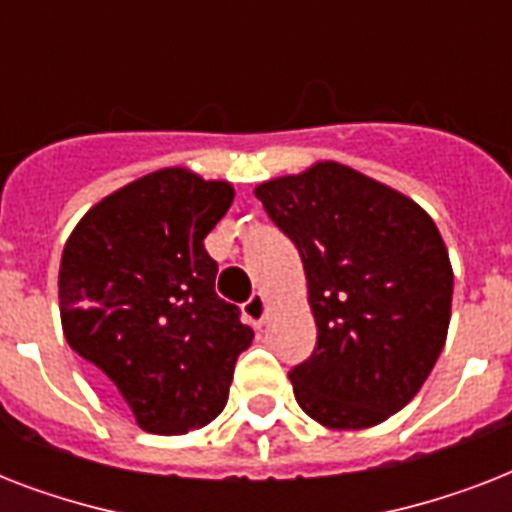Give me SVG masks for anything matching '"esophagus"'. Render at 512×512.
Wrapping results in <instances>:
<instances>
[{
	"mask_svg": "<svg viewBox=\"0 0 512 512\" xmlns=\"http://www.w3.org/2000/svg\"><path fill=\"white\" fill-rule=\"evenodd\" d=\"M244 316H247V321L252 324L255 329H260L265 324V295H252L244 303Z\"/></svg>",
	"mask_w": 512,
	"mask_h": 512,
	"instance_id": "34e87169",
	"label": "esophagus"
}]
</instances>
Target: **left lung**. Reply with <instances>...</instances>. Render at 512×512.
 <instances>
[{"mask_svg":"<svg viewBox=\"0 0 512 512\" xmlns=\"http://www.w3.org/2000/svg\"><path fill=\"white\" fill-rule=\"evenodd\" d=\"M255 196L303 257L319 329L311 358L289 372L297 404L337 430L388 420L446 342L454 273L436 223L337 162L268 180Z\"/></svg>","mask_w":512,"mask_h":512,"instance_id":"8db88e82","label":"left lung"}]
</instances>
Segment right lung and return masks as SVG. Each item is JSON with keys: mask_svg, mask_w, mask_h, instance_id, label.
<instances>
[{"mask_svg": "<svg viewBox=\"0 0 512 512\" xmlns=\"http://www.w3.org/2000/svg\"><path fill=\"white\" fill-rule=\"evenodd\" d=\"M231 201L223 180L151 172L95 204L63 249V335L156 436L215 420L255 337L217 297V263L204 249Z\"/></svg>", "mask_w": 512, "mask_h": 512, "instance_id": "right-lung-1", "label": "right lung"}]
</instances>
